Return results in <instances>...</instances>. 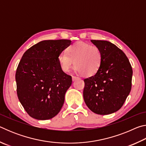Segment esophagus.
I'll return each mask as SVG.
<instances>
[{
  "label": "esophagus",
  "instance_id": "34e87169",
  "mask_svg": "<svg viewBox=\"0 0 146 146\" xmlns=\"http://www.w3.org/2000/svg\"><path fill=\"white\" fill-rule=\"evenodd\" d=\"M79 78L78 77H77V76H72V80H73V81H75V80H77V79H78Z\"/></svg>",
  "mask_w": 146,
  "mask_h": 146
}]
</instances>
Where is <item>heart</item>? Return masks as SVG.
I'll list each match as a JSON object with an SVG mask.
<instances>
[{
	"label": "heart",
	"mask_w": 146,
	"mask_h": 146,
	"mask_svg": "<svg viewBox=\"0 0 146 146\" xmlns=\"http://www.w3.org/2000/svg\"><path fill=\"white\" fill-rule=\"evenodd\" d=\"M64 72H69L75 64L76 71L86 76H92L98 72L102 61V54L98 46L84 42L71 44L58 57Z\"/></svg>",
	"instance_id": "b5f03b06"
}]
</instances>
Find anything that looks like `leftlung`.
<instances>
[{"label": "left lung", "instance_id": "1", "mask_svg": "<svg viewBox=\"0 0 146 146\" xmlns=\"http://www.w3.org/2000/svg\"><path fill=\"white\" fill-rule=\"evenodd\" d=\"M102 54L98 72L85 78L83 96L91 111L98 115L115 113L122 107L131 90L133 70L125 53L106 40H91Z\"/></svg>", "mask_w": 146, "mask_h": 146}]
</instances>
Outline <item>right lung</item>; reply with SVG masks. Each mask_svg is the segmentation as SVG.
Listing matches in <instances>:
<instances>
[{
	"label": "right lung",
	"instance_id": "1",
	"mask_svg": "<svg viewBox=\"0 0 146 146\" xmlns=\"http://www.w3.org/2000/svg\"><path fill=\"white\" fill-rule=\"evenodd\" d=\"M71 42L66 39L43 40L24 53L15 74L17 93L31 117L50 119L62 107L72 78L62 70L58 57Z\"/></svg>",
	"mask_w": 146,
	"mask_h": 146
}]
</instances>
